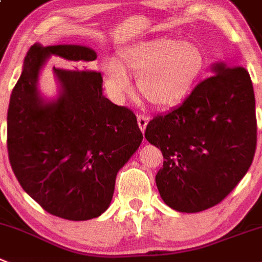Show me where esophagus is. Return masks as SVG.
<instances>
[{
    "label": "esophagus",
    "mask_w": 262,
    "mask_h": 262,
    "mask_svg": "<svg viewBox=\"0 0 262 262\" xmlns=\"http://www.w3.org/2000/svg\"><path fill=\"white\" fill-rule=\"evenodd\" d=\"M138 124H139V127H140L141 133H144V131H145V128H146V124H148V117L139 114V116H138Z\"/></svg>",
    "instance_id": "1"
}]
</instances>
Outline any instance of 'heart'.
Returning <instances> with one entry per match:
<instances>
[{
    "mask_svg": "<svg viewBox=\"0 0 262 262\" xmlns=\"http://www.w3.org/2000/svg\"><path fill=\"white\" fill-rule=\"evenodd\" d=\"M206 66L201 47L170 37L145 39L122 47L118 60L101 63L104 86L114 100L131 90L128 74L138 76L140 95L156 108H168L188 95Z\"/></svg>",
    "mask_w": 262,
    "mask_h": 262,
    "instance_id": "b5f03b06",
    "label": "heart"
}]
</instances>
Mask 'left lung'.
<instances>
[{
    "mask_svg": "<svg viewBox=\"0 0 262 262\" xmlns=\"http://www.w3.org/2000/svg\"><path fill=\"white\" fill-rule=\"evenodd\" d=\"M176 108L157 116L145 138L161 149L156 176L161 198L179 212L194 213L220 203L247 173L256 150L255 92L248 72L212 64Z\"/></svg>",
    "mask_w": 262,
    "mask_h": 262,
    "instance_id": "1",
    "label": "left lung"
}]
</instances>
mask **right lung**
Returning <instances> with one entry per match:
<instances>
[{
	"label": "right lung",
	"instance_id": "add662e5",
	"mask_svg": "<svg viewBox=\"0 0 262 262\" xmlns=\"http://www.w3.org/2000/svg\"><path fill=\"white\" fill-rule=\"evenodd\" d=\"M51 56L79 67L53 69L58 95L47 99L38 78ZM95 59L81 45H33L7 111V150L17 181L43 210L72 221L108 210L117 173L143 141L135 114L106 99L100 72L84 67Z\"/></svg>",
	"mask_w": 262,
	"mask_h": 262
}]
</instances>
